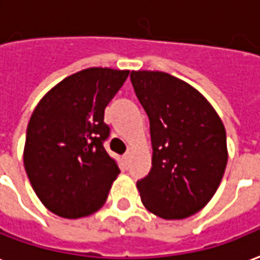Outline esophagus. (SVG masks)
<instances>
[{"label": "esophagus", "mask_w": 260, "mask_h": 260, "mask_svg": "<svg viewBox=\"0 0 260 260\" xmlns=\"http://www.w3.org/2000/svg\"><path fill=\"white\" fill-rule=\"evenodd\" d=\"M122 160H124L125 165H126V163H128V161L131 160V152H126V153H125V155L122 156Z\"/></svg>", "instance_id": "1"}]
</instances>
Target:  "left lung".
Returning <instances> with one entry per match:
<instances>
[{
	"label": "left lung",
	"instance_id": "1",
	"mask_svg": "<svg viewBox=\"0 0 260 260\" xmlns=\"http://www.w3.org/2000/svg\"><path fill=\"white\" fill-rule=\"evenodd\" d=\"M150 124L152 169L136 187L145 208L165 219L199 212L222 180L228 150L221 118L194 87L172 74L131 72Z\"/></svg>",
	"mask_w": 260,
	"mask_h": 260
}]
</instances>
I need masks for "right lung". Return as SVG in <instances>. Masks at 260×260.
<instances>
[{
  "label": "right lung",
  "instance_id": "obj_1",
  "mask_svg": "<svg viewBox=\"0 0 260 260\" xmlns=\"http://www.w3.org/2000/svg\"><path fill=\"white\" fill-rule=\"evenodd\" d=\"M129 70L90 67L61 80L29 119L23 166L42 204L59 217L81 218L104 206L119 174L107 153L104 110Z\"/></svg>",
  "mask_w": 260,
  "mask_h": 260
}]
</instances>
